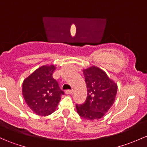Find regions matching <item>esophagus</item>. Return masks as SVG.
<instances>
[{
	"mask_svg": "<svg viewBox=\"0 0 147 147\" xmlns=\"http://www.w3.org/2000/svg\"><path fill=\"white\" fill-rule=\"evenodd\" d=\"M65 93L67 94H72L74 93L73 89H68V90L65 91Z\"/></svg>",
	"mask_w": 147,
	"mask_h": 147,
	"instance_id": "esophagus-1",
	"label": "esophagus"
}]
</instances>
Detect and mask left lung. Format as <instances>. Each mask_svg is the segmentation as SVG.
I'll list each match as a JSON object with an SVG mask.
<instances>
[{
    "label": "left lung",
    "instance_id": "8db88e82",
    "mask_svg": "<svg viewBox=\"0 0 147 147\" xmlns=\"http://www.w3.org/2000/svg\"><path fill=\"white\" fill-rule=\"evenodd\" d=\"M83 72L87 96L84 103L76 104L77 111L80 116L86 120L100 119L113 104L118 86L104 71L95 66L84 69Z\"/></svg>",
    "mask_w": 147,
    "mask_h": 147
}]
</instances>
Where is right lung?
<instances>
[{
    "mask_svg": "<svg viewBox=\"0 0 147 147\" xmlns=\"http://www.w3.org/2000/svg\"><path fill=\"white\" fill-rule=\"evenodd\" d=\"M54 65L39 67L22 84V93L28 106L38 115L46 116L55 111L64 92L53 78Z\"/></svg>",
    "mask_w": 147,
    "mask_h": 147,
    "instance_id": "right-lung-1",
    "label": "right lung"
}]
</instances>
